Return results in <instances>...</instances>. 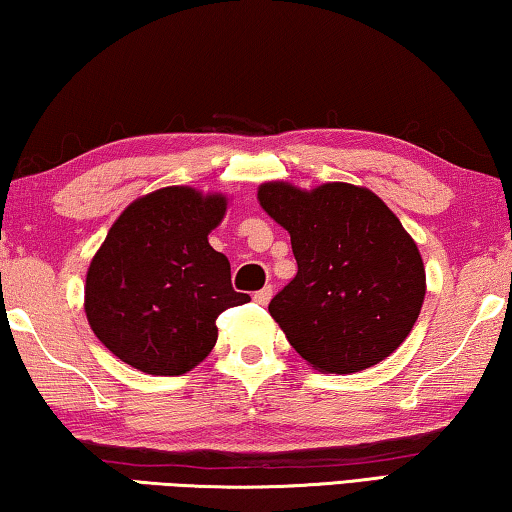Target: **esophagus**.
<instances>
[{
    "instance_id": "obj_1",
    "label": "esophagus",
    "mask_w": 512,
    "mask_h": 512,
    "mask_svg": "<svg viewBox=\"0 0 512 512\" xmlns=\"http://www.w3.org/2000/svg\"><path fill=\"white\" fill-rule=\"evenodd\" d=\"M271 296H273V287H271V285H266V287L259 289V292H255V294H253V301H255V303H259V305H266V303L271 301Z\"/></svg>"
}]
</instances>
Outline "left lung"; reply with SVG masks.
<instances>
[{
  "instance_id": "8db88e82",
  "label": "left lung",
  "mask_w": 512,
  "mask_h": 512,
  "mask_svg": "<svg viewBox=\"0 0 512 512\" xmlns=\"http://www.w3.org/2000/svg\"><path fill=\"white\" fill-rule=\"evenodd\" d=\"M262 209L292 236L296 276L269 303L289 345L319 372L372 368L414 329L425 269L398 216L368 188L262 183Z\"/></svg>"
}]
</instances>
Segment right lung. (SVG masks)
Wrapping results in <instances>:
<instances>
[{
    "instance_id": "1",
    "label": "right lung",
    "mask_w": 512,
    "mask_h": 512,
    "mask_svg": "<svg viewBox=\"0 0 512 512\" xmlns=\"http://www.w3.org/2000/svg\"><path fill=\"white\" fill-rule=\"evenodd\" d=\"M225 209V195L160 188L128 204L91 259L89 326L131 368L160 377L193 370L216 345L220 312L250 301L209 246Z\"/></svg>"
}]
</instances>
